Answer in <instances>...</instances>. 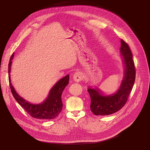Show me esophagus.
I'll list each match as a JSON object with an SVG mask.
<instances>
[{"mask_svg":"<svg viewBox=\"0 0 150 150\" xmlns=\"http://www.w3.org/2000/svg\"><path fill=\"white\" fill-rule=\"evenodd\" d=\"M74 80L76 82H79L81 81L82 80V76L81 74L79 72H76L74 75Z\"/></svg>","mask_w":150,"mask_h":150,"instance_id":"34e87169","label":"esophagus"}]
</instances>
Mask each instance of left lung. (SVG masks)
I'll list each match as a JSON object with an SVG mask.
<instances>
[{
	"mask_svg": "<svg viewBox=\"0 0 150 150\" xmlns=\"http://www.w3.org/2000/svg\"><path fill=\"white\" fill-rule=\"evenodd\" d=\"M120 52L125 65L124 77L117 91L110 96H104L98 88L89 87L91 97L90 108L95 115L105 116L120 110L126 103L135 80V68L131 49L126 42L121 40Z\"/></svg>",
	"mask_w": 150,
	"mask_h": 150,
	"instance_id": "obj_1",
	"label": "left lung"
}]
</instances>
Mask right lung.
Instances as JSON below:
<instances>
[{
	"mask_svg": "<svg viewBox=\"0 0 150 150\" xmlns=\"http://www.w3.org/2000/svg\"><path fill=\"white\" fill-rule=\"evenodd\" d=\"M13 55V53L10 58L8 65L9 82L10 88L13 97L19 105L22 106L24 109L33 117L44 120L54 119L59 115L62 110L63 103L62 101V94L64 89L69 83V75H66L55 83L50 90L49 96L45 101L37 104H31L19 96L12 86L10 72Z\"/></svg>",
	"mask_w": 150,
	"mask_h": 150,
	"instance_id": "right-lung-1",
	"label": "right lung"
}]
</instances>
